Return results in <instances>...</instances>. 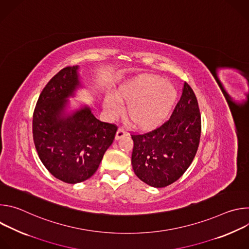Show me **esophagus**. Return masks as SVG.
Segmentation results:
<instances>
[{
	"mask_svg": "<svg viewBox=\"0 0 249 249\" xmlns=\"http://www.w3.org/2000/svg\"><path fill=\"white\" fill-rule=\"evenodd\" d=\"M126 135V132L122 129V128H119L116 132V135H115V140H119L121 139L122 137H124Z\"/></svg>",
	"mask_w": 249,
	"mask_h": 249,
	"instance_id": "34e87169",
	"label": "esophagus"
}]
</instances>
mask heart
Here are the masks:
<instances>
[{"label":"heart","instance_id":"obj_1","mask_svg":"<svg viewBox=\"0 0 249 249\" xmlns=\"http://www.w3.org/2000/svg\"><path fill=\"white\" fill-rule=\"evenodd\" d=\"M177 100V90L164 79L153 75H140L119 86L116 94L106 95L103 108L110 118L126 105V115L141 129H153L163 123Z\"/></svg>","mask_w":249,"mask_h":249}]
</instances>
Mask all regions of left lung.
Segmentation results:
<instances>
[{"instance_id":"8db88e82","label":"left lung","mask_w":249,"mask_h":249,"mask_svg":"<svg viewBox=\"0 0 249 249\" xmlns=\"http://www.w3.org/2000/svg\"><path fill=\"white\" fill-rule=\"evenodd\" d=\"M131 136L132 166L142 181L161 188L179 179L197 153L201 136V114L191 87L184 83L179 101L160 127Z\"/></svg>"}]
</instances>
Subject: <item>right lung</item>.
<instances>
[{
  "mask_svg": "<svg viewBox=\"0 0 249 249\" xmlns=\"http://www.w3.org/2000/svg\"><path fill=\"white\" fill-rule=\"evenodd\" d=\"M79 66L66 67L43 89L33 112L35 149L48 171L76 184L89 179L115 138L117 126L101 122L88 105L68 113V98L82 87Z\"/></svg>",
  "mask_w": 249,
  "mask_h": 249,
  "instance_id": "add662e5",
  "label": "right lung"
}]
</instances>
